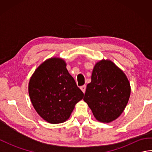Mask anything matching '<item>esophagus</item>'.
<instances>
[{
    "label": "esophagus",
    "instance_id": "esophagus-1",
    "mask_svg": "<svg viewBox=\"0 0 152 152\" xmlns=\"http://www.w3.org/2000/svg\"><path fill=\"white\" fill-rule=\"evenodd\" d=\"M80 89L82 90L83 93H85L86 89V85H83V86H81V87H80Z\"/></svg>",
    "mask_w": 152,
    "mask_h": 152
}]
</instances>
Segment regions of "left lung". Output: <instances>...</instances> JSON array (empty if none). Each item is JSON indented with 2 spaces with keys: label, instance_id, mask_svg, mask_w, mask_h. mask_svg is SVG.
Listing matches in <instances>:
<instances>
[{
  "label": "left lung",
  "instance_id": "left-lung-1",
  "mask_svg": "<svg viewBox=\"0 0 152 152\" xmlns=\"http://www.w3.org/2000/svg\"><path fill=\"white\" fill-rule=\"evenodd\" d=\"M130 94V83L123 70L112 61L102 59L95 64L83 101L96 120L110 123L122 114Z\"/></svg>",
  "mask_w": 152,
  "mask_h": 152
}]
</instances>
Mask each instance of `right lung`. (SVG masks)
<instances>
[{
  "instance_id": "add662e5",
  "label": "right lung",
  "mask_w": 152,
  "mask_h": 152,
  "mask_svg": "<svg viewBox=\"0 0 152 152\" xmlns=\"http://www.w3.org/2000/svg\"><path fill=\"white\" fill-rule=\"evenodd\" d=\"M66 66L61 58H50L35 70L28 83V94L35 110L51 124L66 121L83 97Z\"/></svg>"
}]
</instances>
